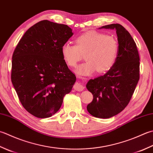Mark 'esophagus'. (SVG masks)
<instances>
[{"label":"esophagus","mask_w":153,"mask_h":153,"mask_svg":"<svg viewBox=\"0 0 153 153\" xmlns=\"http://www.w3.org/2000/svg\"><path fill=\"white\" fill-rule=\"evenodd\" d=\"M74 89L76 91H82L83 89H84V87H83L82 84H81L80 83L77 82L74 85Z\"/></svg>","instance_id":"34e87169"}]
</instances>
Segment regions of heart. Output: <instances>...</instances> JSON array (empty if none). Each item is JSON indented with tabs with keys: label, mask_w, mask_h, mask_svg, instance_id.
Returning <instances> with one entry per match:
<instances>
[{
	"label": "heart",
	"mask_w": 153,
	"mask_h": 153,
	"mask_svg": "<svg viewBox=\"0 0 153 153\" xmlns=\"http://www.w3.org/2000/svg\"><path fill=\"white\" fill-rule=\"evenodd\" d=\"M119 51L117 39L102 32L89 31L76 39V45L65 43L62 55L68 66L76 67L85 54L86 61L77 69L80 75H89L97 70L104 73L115 65Z\"/></svg>",
	"instance_id": "1"
}]
</instances>
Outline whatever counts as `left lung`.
I'll list each match as a JSON object with an SVG mask.
<instances>
[{"label":"left lung","instance_id":"obj_1","mask_svg":"<svg viewBox=\"0 0 153 153\" xmlns=\"http://www.w3.org/2000/svg\"><path fill=\"white\" fill-rule=\"evenodd\" d=\"M101 28L115 29L119 51L115 65L103 76L90 79L86 88L94 99L87 109L93 116L107 119L121 112L129 103L140 77V58L136 43L119 24Z\"/></svg>","mask_w":153,"mask_h":153}]
</instances>
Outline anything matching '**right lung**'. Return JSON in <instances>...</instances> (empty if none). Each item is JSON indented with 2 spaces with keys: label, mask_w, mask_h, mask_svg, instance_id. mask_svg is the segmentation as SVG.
<instances>
[{
  "label": "right lung",
  "mask_w": 153,
  "mask_h": 153,
  "mask_svg": "<svg viewBox=\"0 0 153 153\" xmlns=\"http://www.w3.org/2000/svg\"><path fill=\"white\" fill-rule=\"evenodd\" d=\"M72 35L68 25L42 20L25 33L14 51L12 83L24 108L38 118L54 115L76 82L62 55Z\"/></svg>",
  "instance_id": "add662e5"
}]
</instances>
